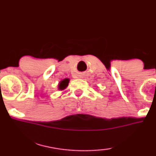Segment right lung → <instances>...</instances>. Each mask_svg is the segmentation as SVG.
Masks as SVG:
<instances>
[{
  "label": "right lung",
  "mask_w": 156,
  "mask_h": 156,
  "mask_svg": "<svg viewBox=\"0 0 156 156\" xmlns=\"http://www.w3.org/2000/svg\"><path fill=\"white\" fill-rule=\"evenodd\" d=\"M69 81V79H65V80H63L61 81L59 84H58V88L60 90H64V89H65L66 87L68 86Z\"/></svg>",
  "instance_id": "1"
}]
</instances>
